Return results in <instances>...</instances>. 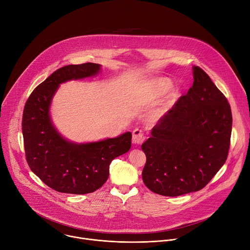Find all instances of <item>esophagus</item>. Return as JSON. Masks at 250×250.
I'll use <instances>...</instances> for the list:
<instances>
[{"instance_id": "1", "label": "esophagus", "mask_w": 250, "mask_h": 250, "mask_svg": "<svg viewBox=\"0 0 250 250\" xmlns=\"http://www.w3.org/2000/svg\"><path fill=\"white\" fill-rule=\"evenodd\" d=\"M146 139V136L144 134V132H142L141 130L139 129H134L133 132H132V144L133 145H141L142 141H144Z\"/></svg>"}]
</instances>
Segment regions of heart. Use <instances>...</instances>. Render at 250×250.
Here are the masks:
<instances>
[{
    "instance_id": "heart-1",
    "label": "heart",
    "mask_w": 250,
    "mask_h": 250,
    "mask_svg": "<svg viewBox=\"0 0 250 250\" xmlns=\"http://www.w3.org/2000/svg\"><path fill=\"white\" fill-rule=\"evenodd\" d=\"M173 83L166 78H156L147 82L146 86V103H155L164 97L172 88ZM171 99L178 97V91L174 90L171 95Z\"/></svg>"
}]
</instances>
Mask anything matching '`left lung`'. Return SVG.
<instances>
[{
	"mask_svg": "<svg viewBox=\"0 0 250 250\" xmlns=\"http://www.w3.org/2000/svg\"><path fill=\"white\" fill-rule=\"evenodd\" d=\"M194 83L151 130L141 149L142 180L153 193L177 197L203 189L229 149L230 105L208 75L193 66Z\"/></svg>",
	"mask_w": 250,
	"mask_h": 250,
	"instance_id": "8db88e82",
	"label": "left lung"
}]
</instances>
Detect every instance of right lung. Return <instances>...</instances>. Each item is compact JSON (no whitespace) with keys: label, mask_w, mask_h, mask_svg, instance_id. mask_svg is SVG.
I'll return each instance as SVG.
<instances>
[{"label":"right lung","mask_w":250,"mask_h":250,"mask_svg":"<svg viewBox=\"0 0 250 250\" xmlns=\"http://www.w3.org/2000/svg\"><path fill=\"white\" fill-rule=\"evenodd\" d=\"M101 67L97 63L64 66L35 88L25 104L21 126L26 161L57 192L83 195L98 190L108 180L111 162L131 146L130 131L78 144L65 138L52 122L50 106L59 86L95 77Z\"/></svg>","instance_id":"obj_1"}]
</instances>
